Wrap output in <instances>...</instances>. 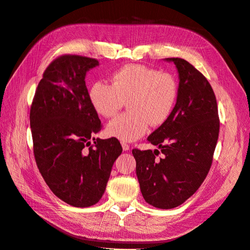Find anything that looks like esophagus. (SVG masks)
Listing matches in <instances>:
<instances>
[{
  "label": "esophagus",
  "instance_id": "obj_1",
  "mask_svg": "<svg viewBox=\"0 0 250 250\" xmlns=\"http://www.w3.org/2000/svg\"><path fill=\"white\" fill-rule=\"evenodd\" d=\"M122 148H123V150L124 151H127V150H129V145H128L127 143H122Z\"/></svg>",
  "mask_w": 250,
  "mask_h": 250
}]
</instances>
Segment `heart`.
<instances>
[{"label": "heart", "mask_w": 250, "mask_h": 250, "mask_svg": "<svg viewBox=\"0 0 250 250\" xmlns=\"http://www.w3.org/2000/svg\"><path fill=\"white\" fill-rule=\"evenodd\" d=\"M177 82L171 74L140 64H128L112 74L110 85L96 81L88 90L95 111L104 118L117 115L127 104L128 112L111 120L106 133L123 142H132L145 134L149 124L163 125L177 99Z\"/></svg>", "instance_id": "1"}]
</instances>
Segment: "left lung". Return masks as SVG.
Returning a JSON list of instances; mask_svg holds the SVG:
<instances>
[{
    "mask_svg": "<svg viewBox=\"0 0 250 250\" xmlns=\"http://www.w3.org/2000/svg\"><path fill=\"white\" fill-rule=\"evenodd\" d=\"M179 75L176 104L169 119L148 137L161 151L132 149L141 192L157 208L183 204L198 190L213 163L220 121L209 82L183 58H166ZM161 153L163 156L157 159Z\"/></svg>",
    "mask_w": 250,
    "mask_h": 250,
    "instance_id": "left-lung-1",
    "label": "left lung"
}]
</instances>
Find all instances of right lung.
Returning a JSON list of instances; mask_svg holds the SVG:
<instances>
[{"mask_svg":"<svg viewBox=\"0 0 250 250\" xmlns=\"http://www.w3.org/2000/svg\"><path fill=\"white\" fill-rule=\"evenodd\" d=\"M98 64L97 59L80 55L57 57L43 72L30 108L37 168L50 190L76 208L101 199L123 150L118 139L94 138L102 124L84 79Z\"/></svg>","mask_w":250,"mask_h":250,"instance_id":"right-lung-1","label":"right lung"}]
</instances>
